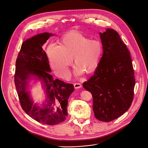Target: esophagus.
<instances>
[{"instance_id":"esophagus-1","label":"esophagus","mask_w":148,"mask_h":148,"mask_svg":"<svg viewBox=\"0 0 148 148\" xmlns=\"http://www.w3.org/2000/svg\"><path fill=\"white\" fill-rule=\"evenodd\" d=\"M74 87H75V88L78 89V88H80L82 87V84H81L80 83H75V84H74Z\"/></svg>"}]
</instances>
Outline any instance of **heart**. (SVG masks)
I'll use <instances>...</instances> for the list:
<instances>
[{
	"label": "heart",
	"mask_w": 148,
	"mask_h": 148,
	"mask_svg": "<svg viewBox=\"0 0 148 148\" xmlns=\"http://www.w3.org/2000/svg\"><path fill=\"white\" fill-rule=\"evenodd\" d=\"M103 47L98 40H91L81 33H71L64 36L61 45L50 44L47 49L50 64L56 73L61 77L69 75V66L73 61L74 74L78 76L85 71L91 73L98 67Z\"/></svg>",
	"instance_id": "1"
}]
</instances>
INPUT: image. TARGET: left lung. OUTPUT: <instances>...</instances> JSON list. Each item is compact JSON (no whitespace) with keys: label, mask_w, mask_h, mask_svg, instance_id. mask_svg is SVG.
Wrapping results in <instances>:
<instances>
[{"label":"left lung","mask_w":148,"mask_h":148,"mask_svg":"<svg viewBox=\"0 0 148 148\" xmlns=\"http://www.w3.org/2000/svg\"><path fill=\"white\" fill-rule=\"evenodd\" d=\"M103 56L94 75L83 84L92 94L95 118L110 122L130 108L134 97V72L130 53L112 29L100 33Z\"/></svg>","instance_id":"obj_1"}]
</instances>
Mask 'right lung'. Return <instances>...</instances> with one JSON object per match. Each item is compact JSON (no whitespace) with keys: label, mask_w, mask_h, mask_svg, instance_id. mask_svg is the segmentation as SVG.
<instances>
[{"label":"right lung","mask_w":148,"mask_h":148,"mask_svg":"<svg viewBox=\"0 0 148 148\" xmlns=\"http://www.w3.org/2000/svg\"><path fill=\"white\" fill-rule=\"evenodd\" d=\"M54 34L44 33L24 41L16 60L15 85L21 107L33 119L41 123L54 125L64 121L68 116V100L74 91L72 84L58 79L50 74L48 58L42 46ZM40 79L47 95L41 108L30 97L29 81Z\"/></svg>","instance_id":"obj_1"}]
</instances>
